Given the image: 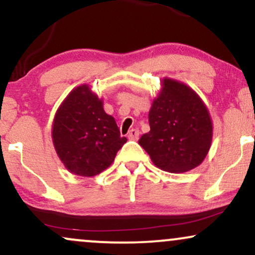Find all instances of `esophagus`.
I'll list each match as a JSON object with an SVG mask.
<instances>
[{"label": "esophagus", "instance_id": "esophagus-1", "mask_svg": "<svg viewBox=\"0 0 255 255\" xmlns=\"http://www.w3.org/2000/svg\"><path fill=\"white\" fill-rule=\"evenodd\" d=\"M127 137L129 140H137V139H139V130L135 129V128H133V129L129 130V133H128Z\"/></svg>", "mask_w": 255, "mask_h": 255}]
</instances>
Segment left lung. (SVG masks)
<instances>
[{
	"instance_id": "left-lung-1",
	"label": "left lung",
	"mask_w": 255,
	"mask_h": 255,
	"mask_svg": "<svg viewBox=\"0 0 255 255\" xmlns=\"http://www.w3.org/2000/svg\"><path fill=\"white\" fill-rule=\"evenodd\" d=\"M150 131L139 145L157 168L186 172L203 163L212 142V120L198 93L181 81L162 80L148 113Z\"/></svg>"
}]
</instances>
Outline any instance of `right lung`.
<instances>
[{"mask_svg": "<svg viewBox=\"0 0 255 255\" xmlns=\"http://www.w3.org/2000/svg\"><path fill=\"white\" fill-rule=\"evenodd\" d=\"M51 136L67 170L84 177L109 168L127 141L115 119L104 111L103 101L86 84L72 90L58 107Z\"/></svg>", "mask_w": 255, "mask_h": 255, "instance_id": "1", "label": "right lung"}]
</instances>
